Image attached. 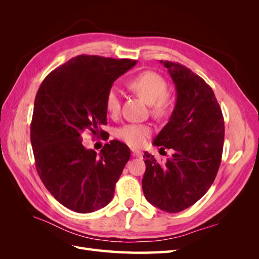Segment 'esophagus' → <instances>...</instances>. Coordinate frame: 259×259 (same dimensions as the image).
I'll list each match as a JSON object with an SVG mask.
<instances>
[{"label":"esophagus","mask_w":259,"mask_h":259,"mask_svg":"<svg viewBox=\"0 0 259 259\" xmlns=\"http://www.w3.org/2000/svg\"><path fill=\"white\" fill-rule=\"evenodd\" d=\"M132 153L134 156H137V158H142L143 156V152L137 150V149H132Z\"/></svg>","instance_id":"obj_1"}]
</instances>
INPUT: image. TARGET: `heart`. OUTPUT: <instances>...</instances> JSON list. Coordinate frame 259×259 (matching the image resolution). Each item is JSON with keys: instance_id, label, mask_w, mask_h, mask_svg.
<instances>
[{"instance_id": "1", "label": "heart", "mask_w": 259, "mask_h": 259, "mask_svg": "<svg viewBox=\"0 0 259 259\" xmlns=\"http://www.w3.org/2000/svg\"><path fill=\"white\" fill-rule=\"evenodd\" d=\"M127 85L131 91L151 106V112L156 117H165L173 110L175 100L166 93L167 83L160 74L146 71L133 77ZM106 110L112 116L119 114L121 110V98L115 89L107 93ZM151 133L150 125L131 123L117 130L116 136L130 146L142 147Z\"/></svg>"}]
</instances>
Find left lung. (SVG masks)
Listing matches in <instances>:
<instances>
[{"label":"left lung","mask_w":259,"mask_h":259,"mask_svg":"<svg viewBox=\"0 0 259 259\" xmlns=\"http://www.w3.org/2000/svg\"><path fill=\"white\" fill-rule=\"evenodd\" d=\"M174 82L176 105L154 146L173 150L164 164L145 153L143 191L147 201L167 213L198 202L214 183L222 162L225 124L214 92L187 67L160 60Z\"/></svg>","instance_id":"left-lung-1"}]
</instances>
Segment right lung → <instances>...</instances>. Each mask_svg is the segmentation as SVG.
<instances>
[{
  "label": "right lung",
  "instance_id": "obj_1",
  "mask_svg": "<svg viewBox=\"0 0 259 259\" xmlns=\"http://www.w3.org/2000/svg\"><path fill=\"white\" fill-rule=\"evenodd\" d=\"M137 64L80 55L56 68L38 89L31 122L35 167L53 197L76 213H92L110 203L131 156L111 140L99 154L83 146L84 133H105L106 96L117 77Z\"/></svg>",
  "mask_w": 259,
  "mask_h": 259
}]
</instances>
